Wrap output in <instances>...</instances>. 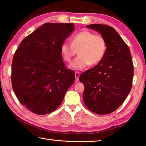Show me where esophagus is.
Segmentation results:
<instances>
[{
    "instance_id": "obj_1",
    "label": "esophagus",
    "mask_w": 146,
    "mask_h": 146,
    "mask_svg": "<svg viewBox=\"0 0 146 146\" xmlns=\"http://www.w3.org/2000/svg\"><path fill=\"white\" fill-rule=\"evenodd\" d=\"M75 80L76 81H78L79 80V76H80V73L78 72H76L75 73Z\"/></svg>"
}]
</instances>
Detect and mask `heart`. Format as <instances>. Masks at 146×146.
Here are the masks:
<instances>
[{"label":"heart","instance_id":"heart-1","mask_svg":"<svg viewBox=\"0 0 146 146\" xmlns=\"http://www.w3.org/2000/svg\"><path fill=\"white\" fill-rule=\"evenodd\" d=\"M107 45L104 38L100 35L84 30L76 33L71 39V43L64 41L60 50L63 59L70 62L78 53L79 55L71 62L70 66L80 70L90 65H96L105 56Z\"/></svg>","mask_w":146,"mask_h":146}]
</instances>
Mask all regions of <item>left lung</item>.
Segmentation results:
<instances>
[{
  "label": "left lung",
  "mask_w": 146,
  "mask_h": 146,
  "mask_svg": "<svg viewBox=\"0 0 146 146\" xmlns=\"http://www.w3.org/2000/svg\"><path fill=\"white\" fill-rule=\"evenodd\" d=\"M86 27L102 35L107 49L102 61L79 76L84 85L83 100L91 111L109 114L122 104L131 90L134 72L131 55L129 47L112 27L98 24Z\"/></svg>",
  "instance_id": "obj_1"
}]
</instances>
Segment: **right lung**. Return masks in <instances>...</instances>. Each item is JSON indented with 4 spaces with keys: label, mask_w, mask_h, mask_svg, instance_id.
<instances>
[{
    "label": "right lung",
    "mask_w": 146,
    "mask_h": 146,
    "mask_svg": "<svg viewBox=\"0 0 146 146\" xmlns=\"http://www.w3.org/2000/svg\"><path fill=\"white\" fill-rule=\"evenodd\" d=\"M73 25L44 24L23 39L14 54L13 91L19 102L35 114L54 111L75 81V72L66 68L60 50Z\"/></svg>",
    "instance_id": "1"
}]
</instances>
